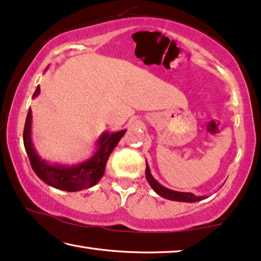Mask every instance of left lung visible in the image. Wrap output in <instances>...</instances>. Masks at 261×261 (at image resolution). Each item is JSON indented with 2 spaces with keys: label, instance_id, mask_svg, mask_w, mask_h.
<instances>
[{
  "label": "left lung",
  "instance_id": "left-lung-1",
  "mask_svg": "<svg viewBox=\"0 0 261 261\" xmlns=\"http://www.w3.org/2000/svg\"><path fill=\"white\" fill-rule=\"evenodd\" d=\"M146 179L156 194H159L165 199L172 200V201L196 202V201H200V200L205 199V196H196L193 193H190V192H176L162 186V185L159 184L158 181L154 179V176L152 175V173H150L149 166L147 162H146Z\"/></svg>",
  "mask_w": 261,
  "mask_h": 261
}]
</instances>
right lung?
I'll return each instance as SVG.
<instances>
[{
	"instance_id": "obj_1",
	"label": "right lung",
	"mask_w": 261,
	"mask_h": 261,
	"mask_svg": "<svg viewBox=\"0 0 261 261\" xmlns=\"http://www.w3.org/2000/svg\"><path fill=\"white\" fill-rule=\"evenodd\" d=\"M40 92V86H37L33 99H35ZM126 132L127 129H123L113 133L105 132L101 134L97 139L95 153L81 164L71 166L49 164L37 154L32 141V109L29 108L24 123L23 143L34 172L43 182L61 191L77 192L95 186L99 182L105 174L109 155Z\"/></svg>"
}]
</instances>
